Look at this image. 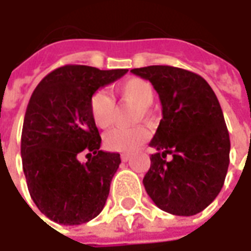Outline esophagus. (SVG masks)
Here are the masks:
<instances>
[{
	"label": "esophagus",
	"instance_id": "esophagus-1",
	"mask_svg": "<svg viewBox=\"0 0 251 251\" xmlns=\"http://www.w3.org/2000/svg\"><path fill=\"white\" fill-rule=\"evenodd\" d=\"M130 156H129V154H122V156H121V160H122V161H129V160H130Z\"/></svg>",
	"mask_w": 251,
	"mask_h": 251
}]
</instances>
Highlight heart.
<instances>
[{"instance_id":"b5f03b06","label":"heart","mask_w":251,"mask_h":251,"mask_svg":"<svg viewBox=\"0 0 251 251\" xmlns=\"http://www.w3.org/2000/svg\"><path fill=\"white\" fill-rule=\"evenodd\" d=\"M115 93L122 100L137 106V120H148L152 111L151 107L154 102V88L151 83L141 77H129L115 86ZM115 104L109 94L98 90L90 99V114L93 122L99 129H107L114 118ZM149 131L145 127H120L114 129L104 137V147L120 153H131L147 141Z\"/></svg>"}]
</instances>
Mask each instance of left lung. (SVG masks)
Returning <instances> with one entry per match:
<instances>
[{
  "instance_id": "left-lung-1",
  "label": "left lung",
  "mask_w": 251,
  "mask_h": 251,
  "mask_svg": "<svg viewBox=\"0 0 251 251\" xmlns=\"http://www.w3.org/2000/svg\"><path fill=\"white\" fill-rule=\"evenodd\" d=\"M152 83L163 106L151 147V168L142 180L158 208L191 216L221 192L230 163V137L221 104L203 77L183 68L149 66L131 70ZM167 154L173 160H165Z\"/></svg>"
}]
</instances>
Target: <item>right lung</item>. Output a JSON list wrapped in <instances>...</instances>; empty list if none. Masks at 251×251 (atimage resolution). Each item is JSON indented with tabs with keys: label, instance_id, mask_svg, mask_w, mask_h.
Wrapping results in <instances>:
<instances>
[{
	"label": "right lung",
	"instance_id": "right-lung-1",
	"mask_svg": "<svg viewBox=\"0 0 251 251\" xmlns=\"http://www.w3.org/2000/svg\"><path fill=\"white\" fill-rule=\"evenodd\" d=\"M126 72L68 64L48 74L32 94L21 134L23 169L30 198L51 221L82 225L103 210L121 157L99 149L90 99ZM83 150L92 156L87 163L77 160Z\"/></svg>",
	"mask_w": 251,
	"mask_h": 251
}]
</instances>
